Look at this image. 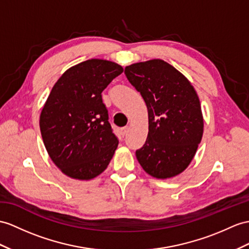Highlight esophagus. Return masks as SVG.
<instances>
[{"label":"esophagus","instance_id":"obj_1","mask_svg":"<svg viewBox=\"0 0 249 249\" xmlns=\"http://www.w3.org/2000/svg\"><path fill=\"white\" fill-rule=\"evenodd\" d=\"M128 130H129V126H124V128H121V129H120L121 135H123V136H125V135H126V133H128Z\"/></svg>","mask_w":249,"mask_h":249}]
</instances>
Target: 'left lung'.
I'll list each match as a JSON object with an SVG mask.
<instances>
[{"label": "left lung", "mask_w": 249, "mask_h": 249, "mask_svg": "<svg viewBox=\"0 0 249 249\" xmlns=\"http://www.w3.org/2000/svg\"><path fill=\"white\" fill-rule=\"evenodd\" d=\"M124 74L148 107V137L136 150L137 160L151 177L173 178L189 166L202 141L204 121L196 89L160 59L126 66Z\"/></svg>", "instance_id": "left-lung-1"}]
</instances>
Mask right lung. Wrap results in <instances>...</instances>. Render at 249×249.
I'll list each match as a JSON object with an SVG mask.
<instances>
[{"label": "right lung", "instance_id": "1", "mask_svg": "<svg viewBox=\"0 0 249 249\" xmlns=\"http://www.w3.org/2000/svg\"><path fill=\"white\" fill-rule=\"evenodd\" d=\"M124 69L90 59L69 69L54 83L40 116L43 142L60 170L92 179L104 172L117 149L101 93Z\"/></svg>", "mask_w": 249, "mask_h": 249}]
</instances>
